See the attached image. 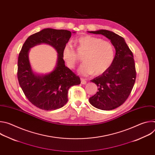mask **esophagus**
<instances>
[{
    "mask_svg": "<svg viewBox=\"0 0 155 155\" xmlns=\"http://www.w3.org/2000/svg\"><path fill=\"white\" fill-rule=\"evenodd\" d=\"M81 83L83 84H85L86 83V80L83 78H81Z\"/></svg>",
    "mask_w": 155,
    "mask_h": 155,
    "instance_id": "obj_1",
    "label": "esophagus"
}]
</instances>
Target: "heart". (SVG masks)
I'll list each match as a JSON object with an SVG mask.
<instances>
[{
    "label": "heart",
    "instance_id": "1",
    "mask_svg": "<svg viewBox=\"0 0 155 155\" xmlns=\"http://www.w3.org/2000/svg\"><path fill=\"white\" fill-rule=\"evenodd\" d=\"M79 51L85 52L83 56L84 61L78 69L83 75H101L112 65L115 59V48L108 41L91 35H85L77 40ZM62 58L68 66L74 68L78 62V55L70 43H66L62 51Z\"/></svg>",
    "mask_w": 155,
    "mask_h": 155
}]
</instances>
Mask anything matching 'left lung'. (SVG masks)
Segmentation results:
<instances>
[{"label":"left lung","instance_id":"1","mask_svg":"<svg viewBox=\"0 0 155 155\" xmlns=\"http://www.w3.org/2000/svg\"><path fill=\"white\" fill-rule=\"evenodd\" d=\"M87 32L105 36L110 40L116 51L111 67L91 80L97 84L98 91L89 101L100 110L115 109L125 102L133 88L136 78L133 54L124 39L112 31L101 29Z\"/></svg>","mask_w":155,"mask_h":155}]
</instances>
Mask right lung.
<instances>
[{
    "instance_id": "right-lung-1",
    "label": "right lung",
    "mask_w": 155,
    "mask_h": 155,
    "mask_svg": "<svg viewBox=\"0 0 155 155\" xmlns=\"http://www.w3.org/2000/svg\"><path fill=\"white\" fill-rule=\"evenodd\" d=\"M75 33V32H72ZM72 32L64 29L47 28L30 35L22 47L18 60L19 84L28 99L37 107L53 110L63 107L68 101V93L72 86L80 84V78L65 65L62 51ZM47 44L58 53L55 69L45 74H37L32 70L28 59L32 47Z\"/></svg>"
}]
</instances>
